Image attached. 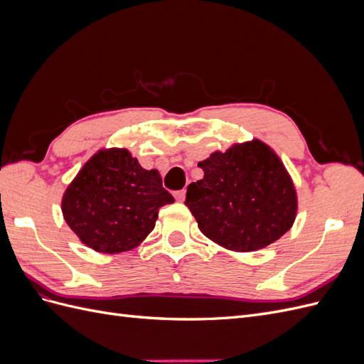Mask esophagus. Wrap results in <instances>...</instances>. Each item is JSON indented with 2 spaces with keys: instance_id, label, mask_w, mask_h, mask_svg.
<instances>
[{
  "instance_id": "34e87169",
  "label": "esophagus",
  "mask_w": 364,
  "mask_h": 364,
  "mask_svg": "<svg viewBox=\"0 0 364 364\" xmlns=\"http://www.w3.org/2000/svg\"><path fill=\"white\" fill-rule=\"evenodd\" d=\"M185 196H186L185 190H181V191H176L174 193V197H176V200H178V202H183L185 200Z\"/></svg>"
}]
</instances>
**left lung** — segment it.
<instances>
[{
	"label": "left lung",
	"instance_id": "left-lung-1",
	"mask_svg": "<svg viewBox=\"0 0 364 364\" xmlns=\"http://www.w3.org/2000/svg\"><path fill=\"white\" fill-rule=\"evenodd\" d=\"M199 167L205 176L188 185L185 205L217 245L258 250L291 228L296 190L284 164L264 142L253 139L215 151Z\"/></svg>",
	"mask_w": 364,
	"mask_h": 364
}]
</instances>
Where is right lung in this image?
I'll use <instances>...</instances> for the list:
<instances>
[{"label": "right lung", "instance_id": "right-lung-1", "mask_svg": "<svg viewBox=\"0 0 364 364\" xmlns=\"http://www.w3.org/2000/svg\"><path fill=\"white\" fill-rule=\"evenodd\" d=\"M173 202L156 170L142 168L126 149H109L83 165L63 194L62 213L86 246L118 253L136 247Z\"/></svg>", "mask_w": 364, "mask_h": 364}]
</instances>
